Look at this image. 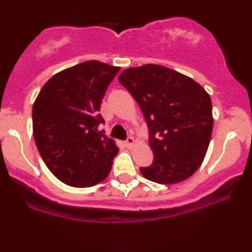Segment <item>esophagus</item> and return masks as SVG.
Here are the masks:
<instances>
[{
    "label": "esophagus",
    "mask_w": 252,
    "mask_h": 252,
    "mask_svg": "<svg viewBox=\"0 0 252 252\" xmlns=\"http://www.w3.org/2000/svg\"><path fill=\"white\" fill-rule=\"evenodd\" d=\"M134 144H135L134 137H132V136H129V137L126 139V145L128 148H132V147H134Z\"/></svg>",
    "instance_id": "34e87169"
}]
</instances>
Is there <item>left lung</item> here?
I'll use <instances>...</instances> for the list:
<instances>
[{
  "mask_svg": "<svg viewBox=\"0 0 252 252\" xmlns=\"http://www.w3.org/2000/svg\"><path fill=\"white\" fill-rule=\"evenodd\" d=\"M118 81L138 103L149 128L153 164L147 180L176 184L195 174L213 134L210 96L192 78L162 65L126 69Z\"/></svg>",
  "mask_w": 252,
  "mask_h": 252,
  "instance_id": "1",
  "label": "left lung"
}]
</instances>
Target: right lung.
<instances>
[{
    "instance_id": "1",
    "label": "right lung",
    "mask_w": 252,
    "mask_h": 252,
    "mask_svg": "<svg viewBox=\"0 0 252 252\" xmlns=\"http://www.w3.org/2000/svg\"><path fill=\"white\" fill-rule=\"evenodd\" d=\"M121 68L87 61L54 75L32 107L39 155L63 183L88 188L109 175L118 148L99 130L107 88Z\"/></svg>"
}]
</instances>
